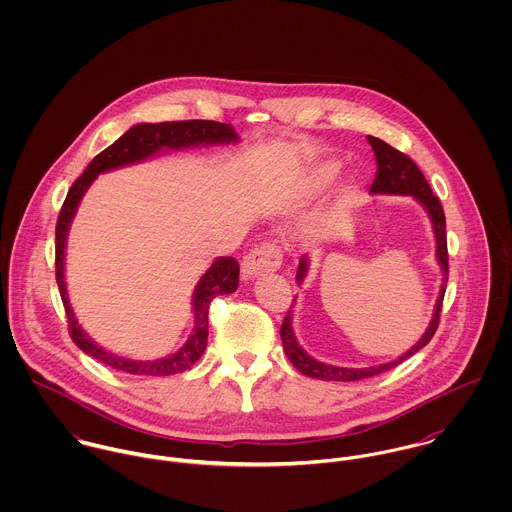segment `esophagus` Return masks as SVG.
<instances>
[{"label":"esophagus","instance_id":"1","mask_svg":"<svg viewBox=\"0 0 512 512\" xmlns=\"http://www.w3.org/2000/svg\"><path fill=\"white\" fill-rule=\"evenodd\" d=\"M282 266V250L274 244H262L254 248L242 260V278L252 280L258 276L272 274Z\"/></svg>","mask_w":512,"mask_h":512}]
</instances>
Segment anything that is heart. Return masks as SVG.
<instances>
[{
  "instance_id": "heart-1",
  "label": "heart",
  "mask_w": 512,
  "mask_h": 512,
  "mask_svg": "<svg viewBox=\"0 0 512 512\" xmlns=\"http://www.w3.org/2000/svg\"><path fill=\"white\" fill-rule=\"evenodd\" d=\"M339 173H341V163L335 161V159H327V161L315 165V167L309 171V175L303 179L299 195L305 197V199H311V197L323 193L325 189H329V187L335 183V179L339 177ZM353 187H355V185L351 183V185L347 187V191H353Z\"/></svg>"
}]
</instances>
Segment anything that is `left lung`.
Segmentation results:
<instances>
[{"instance_id": "obj_1", "label": "left lung", "mask_w": 512, "mask_h": 512, "mask_svg": "<svg viewBox=\"0 0 512 512\" xmlns=\"http://www.w3.org/2000/svg\"><path fill=\"white\" fill-rule=\"evenodd\" d=\"M368 144L372 146L374 157H376V177L370 185V193L372 195H412L428 213V217L432 220V228L436 234V258H438L439 268H441V286H439L438 301L434 307V315L432 321L426 329V333L422 335V339L408 349L402 357L384 363V365L366 366V368H347V366H333L319 363L317 359L309 357L297 343L295 333L292 327V309L288 311V315L284 317L280 335H282V343H284V351L292 363L301 374L317 378V380H339V382H353V380H363L376 376L380 372H386L392 366L400 365L402 361H406L408 357H412L414 353H418L422 347H426L430 343V339L434 337L436 329H438L439 313H441V303H443V293L447 286V276H449V264H447V236H445V215L441 209L438 197L432 193L424 173L418 169V165L404 155L402 151L388 146L386 142L368 136ZM309 270V260L307 256L299 258V266H297V276L295 282L301 286L305 276Z\"/></svg>"}]
</instances>
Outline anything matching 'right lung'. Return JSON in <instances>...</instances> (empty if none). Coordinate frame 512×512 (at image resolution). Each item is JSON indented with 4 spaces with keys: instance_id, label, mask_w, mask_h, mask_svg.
Listing matches in <instances>:
<instances>
[{
    "instance_id": "right-lung-1",
    "label": "right lung",
    "mask_w": 512,
    "mask_h": 512,
    "mask_svg": "<svg viewBox=\"0 0 512 512\" xmlns=\"http://www.w3.org/2000/svg\"><path fill=\"white\" fill-rule=\"evenodd\" d=\"M238 142V134L230 124H220L213 120H185V122H159V124H136L132 126L122 138H118L110 147H106L102 153H98L84 173L76 179L73 187L67 193V199L63 203L61 215L57 220V246H55V266H57V284L61 299L65 303V311L69 317V329L74 343L78 349H82L92 359L104 363V365L118 368L128 374L136 376H167L187 370L195 365L205 349H207V337H209V307L211 301L217 295L236 292L238 288V262L232 256H220L213 266L203 274V278L197 282V288L193 292V315H195V327L185 345L163 359L157 361H134L128 357L114 355L100 345H96L78 325L74 317L73 307L67 293L65 282V248H67V234L74 219V213L92 185V181L106 171L140 163L149 157L157 155L163 149H183V147L219 146V144H234Z\"/></svg>"
}]
</instances>
